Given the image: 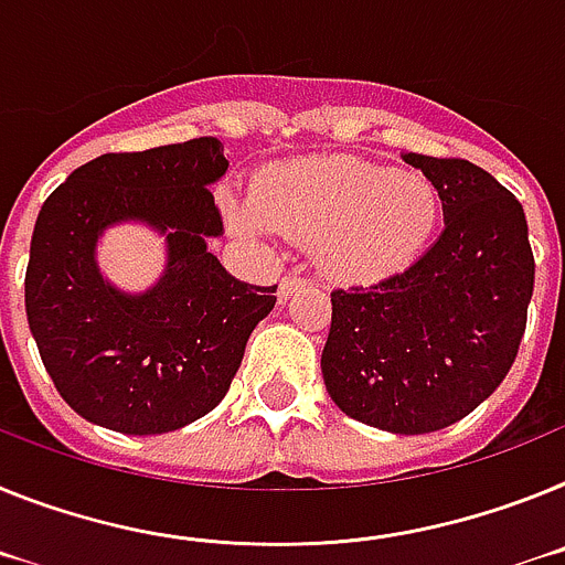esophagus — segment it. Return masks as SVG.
Masks as SVG:
<instances>
[{
	"label": "esophagus",
	"instance_id": "34e87169",
	"mask_svg": "<svg viewBox=\"0 0 565 565\" xmlns=\"http://www.w3.org/2000/svg\"><path fill=\"white\" fill-rule=\"evenodd\" d=\"M310 278L301 276V273H292V276H284L281 278V287H278V292H281V298H289L292 292H298V289H307L310 287Z\"/></svg>",
	"mask_w": 565,
	"mask_h": 565
}]
</instances>
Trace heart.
I'll use <instances>...</instances> for the list:
<instances>
[{
	"label": "heart",
	"instance_id": "heart-1",
	"mask_svg": "<svg viewBox=\"0 0 565 565\" xmlns=\"http://www.w3.org/2000/svg\"><path fill=\"white\" fill-rule=\"evenodd\" d=\"M440 215L444 199L426 175L330 156L267 170L235 222L249 233L269 227L292 242H316L332 276L375 281L429 247Z\"/></svg>",
	"mask_w": 565,
	"mask_h": 565
}]
</instances>
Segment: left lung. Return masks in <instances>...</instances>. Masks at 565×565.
I'll return each instance as SVG.
<instances>
[{"mask_svg": "<svg viewBox=\"0 0 565 565\" xmlns=\"http://www.w3.org/2000/svg\"><path fill=\"white\" fill-rule=\"evenodd\" d=\"M404 159L440 190L446 227L412 267L332 289L321 372L350 418L424 435L478 409L512 370L534 255L520 201L483 167Z\"/></svg>", "mask_w": 565, "mask_h": 565, "instance_id": "1", "label": "left lung"}]
</instances>
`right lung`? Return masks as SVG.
<instances>
[{
    "instance_id": "right-lung-1",
    "label": "right lung",
    "mask_w": 565,
    "mask_h": 565,
    "mask_svg": "<svg viewBox=\"0 0 565 565\" xmlns=\"http://www.w3.org/2000/svg\"><path fill=\"white\" fill-rule=\"evenodd\" d=\"M227 170L215 136L105 153L45 199L24 273V310L58 395L90 424L161 435L222 404L276 287L238 281L207 249L224 233L210 184ZM127 217L168 233L166 278L145 297L113 290L92 247Z\"/></svg>"
}]
</instances>
